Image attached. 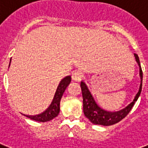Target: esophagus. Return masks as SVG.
I'll list each match as a JSON object with an SVG mask.
<instances>
[{
  "label": "esophagus",
  "mask_w": 148,
  "mask_h": 148,
  "mask_svg": "<svg viewBox=\"0 0 148 148\" xmlns=\"http://www.w3.org/2000/svg\"><path fill=\"white\" fill-rule=\"evenodd\" d=\"M83 74L82 72H81L78 70H76V71H74L72 72V79L74 80V81H81V80L82 79L83 77Z\"/></svg>",
  "instance_id": "1"
}]
</instances>
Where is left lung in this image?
Segmentation results:
<instances>
[{
    "label": "left lung",
    "mask_w": 148,
    "mask_h": 148,
    "mask_svg": "<svg viewBox=\"0 0 148 148\" xmlns=\"http://www.w3.org/2000/svg\"><path fill=\"white\" fill-rule=\"evenodd\" d=\"M134 56H135L136 60L140 66V76L141 79L140 85L139 92L136 94L134 100L124 109L119 110V111H108L107 110H104L96 103L86 84L84 82H81V88H82L83 97V111H84L85 117L92 123L104 125V126L112 125L116 124L119 121L122 120L128 114L130 113V110H132L133 105L135 103V102L137 100L141 92L142 80H143V72H142V69H141L140 60H139L137 55L134 54Z\"/></svg>",
    "instance_id": "obj_1"
}]
</instances>
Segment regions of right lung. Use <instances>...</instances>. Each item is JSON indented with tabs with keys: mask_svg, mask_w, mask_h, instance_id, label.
Here are the masks:
<instances>
[{
	"mask_svg": "<svg viewBox=\"0 0 148 148\" xmlns=\"http://www.w3.org/2000/svg\"><path fill=\"white\" fill-rule=\"evenodd\" d=\"M71 76H66L60 82V85H58L56 93L52 97L50 103L43 111H41L40 113L38 114H34V115H27V114H24V115L32 120L40 121V122L51 121L52 119L56 118L60 113V99L63 96L65 89L71 82Z\"/></svg>",
	"mask_w": 148,
	"mask_h": 148,
	"instance_id": "right-lung-1",
	"label": "right lung"
}]
</instances>
